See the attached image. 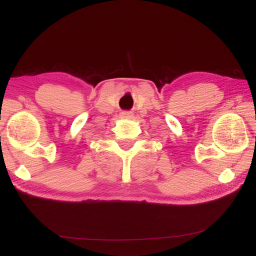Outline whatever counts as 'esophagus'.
I'll use <instances>...</instances> for the list:
<instances>
[{
    "label": "esophagus",
    "mask_w": 256,
    "mask_h": 256,
    "mask_svg": "<svg viewBox=\"0 0 256 256\" xmlns=\"http://www.w3.org/2000/svg\"><path fill=\"white\" fill-rule=\"evenodd\" d=\"M122 118H131V116H132V113L129 112V111H124V112H122Z\"/></svg>",
    "instance_id": "1"
}]
</instances>
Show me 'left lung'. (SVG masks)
I'll return each mask as SVG.
<instances>
[{
    "instance_id": "left-lung-1",
    "label": "left lung",
    "mask_w": 256,
    "mask_h": 256,
    "mask_svg": "<svg viewBox=\"0 0 256 256\" xmlns=\"http://www.w3.org/2000/svg\"><path fill=\"white\" fill-rule=\"evenodd\" d=\"M255 138H256V136H255Z\"/></svg>"
}]
</instances>
